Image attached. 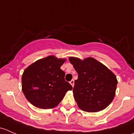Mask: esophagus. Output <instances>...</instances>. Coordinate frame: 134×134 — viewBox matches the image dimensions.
<instances>
[{"label":"esophagus","instance_id":"1","mask_svg":"<svg viewBox=\"0 0 134 134\" xmlns=\"http://www.w3.org/2000/svg\"><path fill=\"white\" fill-rule=\"evenodd\" d=\"M70 83H71V86H72V87H73V86H74V80H71V82H70Z\"/></svg>","mask_w":134,"mask_h":134}]
</instances>
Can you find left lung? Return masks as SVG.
Returning <instances> with one entry per match:
<instances>
[{"mask_svg": "<svg viewBox=\"0 0 134 134\" xmlns=\"http://www.w3.org/2000/svg\"><path fill=\"white\" fill-rule=\"evenodd\" d=\"M69 59L78 72L73 93L78 107L87 112H97L106 108L115 94V75L93 58L81 60L71 57Z\"/></svg>", "mask_w": 134, "mask_h": 134, "instance_id": "obj_1", "label": "left lung"}]
</instances>
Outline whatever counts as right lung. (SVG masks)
Here are the masks:
<instances>
[{
  "label": "right lung",
  "instance_id": "obj_1",
  "mask_svg": "<svg viewBox=\"0 0 134 134\" xmlns=\"http://www.w3.org/2000/svg\"><path fill=\"white\" fill-rule=\"evenodd\" d=\"M64 59L50 56L27 67L22 76L23 92L32 104L41 109L56 107L72 87L60 69Z\"/></svg>",
  "mask_w": 134,
  "mask_h": 134
}]
</instances>
